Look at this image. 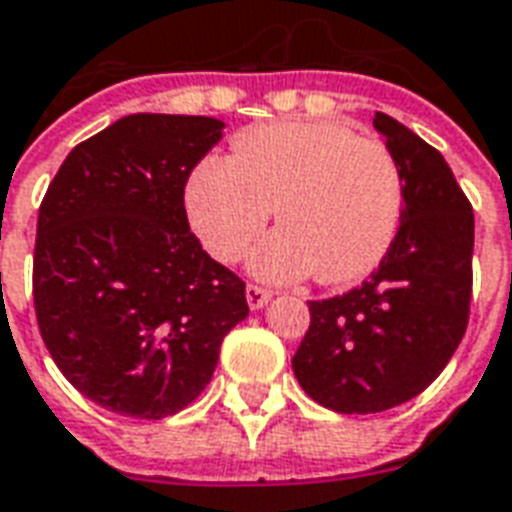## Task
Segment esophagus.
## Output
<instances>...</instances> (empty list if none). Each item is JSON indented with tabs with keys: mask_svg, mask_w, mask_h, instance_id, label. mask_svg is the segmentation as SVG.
<instances>
[{
	"mask_svg": "<svg viewBox=\"0 0 512 512\" xmlns=\"http://www.w3.org/2000/svg\"><path fill=\"white\" fill-rule=\"evenodd\" d=\"M246 301L252 309H260V306H266L271 301V290L260 285H246Z\"/></svg>",
	"mask_w": 512,
	"mask_h": 512,
	"instance_id": "obj_1",
	"label": "esophagus"
}]
</instances>
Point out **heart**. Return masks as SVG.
Here are the masks:
<instances>
[{"label":"heart","instance_id":"b5f03b06","mask_svg":"<svg viewBox=\"0 0 512 512\" xmlns=\"http://www.w3.org/2000/svg\"><path fill=\"white\" fill-rule=\"evenodd\" d=\"M208 255L233 263L266 230L252 266L268 279L314 274L350 285L380 266L399 233L404 179L391 149L336 121L285 119L249 127L233 157H208L184 192Z\"/></svg>","mask_w":512,"mask_h":512}]
</instances>
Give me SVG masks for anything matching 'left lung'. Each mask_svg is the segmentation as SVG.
<instances>
[{
  "mask_svg": "<svg viewBox=\"0 0 512 512\" xmlns=\"http://www.w3.org/2000/svg\"><path fill=\"white\" fill-rule=\"evenodd\" d=\"M404 179V214L363 285L309 301L293 372L333 412L399 407L437 380L464 339L472 304L475 214L434 146L388 113L374 116Z\"/></svg>",
  "mask_w": 512,
  "mask_h": 512,
  "instance_id": "1",
  "label": "left lung"
}]
</instances>
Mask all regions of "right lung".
I'll return each instance as SVG.
<instances>
[{
    "instance_id": "add662e5",
    "label": "right lung",
    "mask_w": 512,
    "mask_h": 512,
    "mask_svg": "<svg viewBox=\"0 0 512 512\" xmlns=\"http://www.w3.org/2000/svg\"><path fill=\"white\" fill-rule=\"evenodd\" d=\"M208 116L132 113L78 143L48 184L32 295L59 372L105 410L160 420L198 399L246 285L189 230L184 187L222 138Z\"/></svg>"
}]
</instances>
